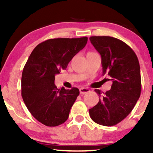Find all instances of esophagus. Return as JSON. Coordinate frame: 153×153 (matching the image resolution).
I'll return each instance as SVG.
<instances>
[{
  "mask_svg": "<svg viewBox=\"0 0 153 153\" xmlns=\"http://www.w3.org/2000/svg\"><path fill=\"white\" fill-rule=\"evenodd\" d=\"M79 90H80V94H85L89 91L88 88H80Z\"/></svg>",
  "mask_w": 153,
  "mask_h": 153,
  "instance_id": "34e87169",
  "label": "esophagus"
}]
</instances>
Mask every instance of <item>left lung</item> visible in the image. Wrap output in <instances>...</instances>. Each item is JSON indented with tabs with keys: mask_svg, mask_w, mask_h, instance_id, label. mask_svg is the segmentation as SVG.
<instances>
[{
	"mask_svg": "<svg viewBox=\"0 0 153 153\" xmlns=\"http://www.w3.org/2000/svg\"><path fill=\"white\" fill-rule=\"evenodd\" d=\"M93 46L101 54L103 75L109 76L111 88L89 109L92 120L110 127L124 119L132 111L141 94L140 63L134 52L124 42L111 36H91Z\"/></svg>",
	"mask_w": 153,
	"mask_h": 153,
	"instance_id": "left-lung-1",
	"label": "left lung"
}]
</instances>
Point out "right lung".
I'll list each match as a JSON object with an SVG mask.
<instances>
[{"label": "right lung", "instance_id": "obj_1", "mask_svg": "<svg viewBox=\"0 0 153 153\" xmlns=\"http://www.w3.org/2000/svg\"><path fill=\"white\" fill-rule=\"evenodd\" d=\"M88 37L50 39L39 45L26 62L22 77V96L28 110L47 127L66 122L80 91L77 88L57 89L55 75L85 47Z\"/></svg>", "mask_w": 153, "mask_h": 153}]
</instances>
